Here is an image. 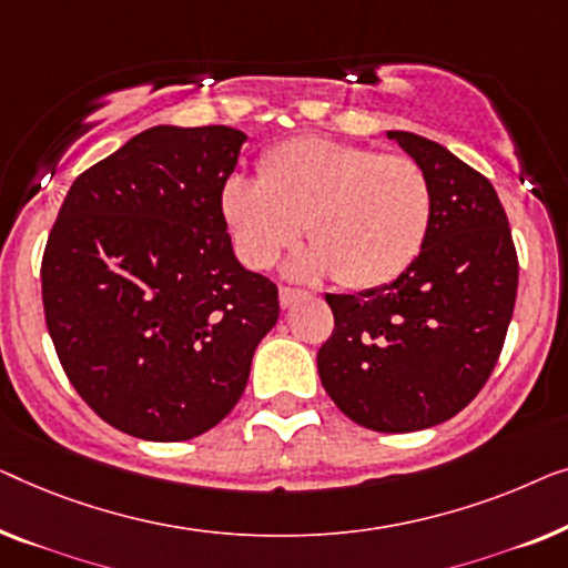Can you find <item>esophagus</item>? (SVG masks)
<instances>
[{
  "label": "esophagus",
  "instance_id": "1",
  "mask_svg": "<svg viewBox=\"0 0 568 568\" xmlns=\"http://www.w3.org/2000/svg\"><path fill=\"white\" fill-rule=\"evenodd\" d=\"M301 298H306V291H301V287H291V285H281V306L283 308L293 306V303Z\"/></svg>",
  "mask_w": 568,
  "mask_h": 568
}]
</instances>
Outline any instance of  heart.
Wrapping results in <instances>:
<instances>
[{"label":"heart","mask_w":568,"mask_h":568,"mask_svg":"<svg viewBox=\"0 0 568 568\" xmlns=\"http://www.w3.org/2000/svg\"><path fill=\"white\" fill-rule=\"evenodd\" d=\"M221 211L250 267L273 265L306 223L311 250L298 257L301 273H332L334 283L363 291L417 260L433 190L412 156L303 135L262 156L260 180L229 178Z\"/></svg>","instance_id":"heart-1"}]
</instances>
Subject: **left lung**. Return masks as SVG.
Returning a JSON list of instances; mask_svg holds the SVG:
<instances>
[{"label": "left lung", "instance_id": "1", "mask_svg": "<svg viewBox=\"0 0 568 568\" xmlns=\"http://www.w3.org/2000/svg\"><path fill=\"white\" fill-rule=\"evenodd\" d=\"M429 180L433 223L394 283L326 293L334 332L318 378L375 433H417L474 402L497 365L517 298V250L491 182L440 143L388 131Z\"/></svg>", "mask_w": 568, "mask_h": 568}]
</instances>
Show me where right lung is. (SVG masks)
Masks as SVG:
<instances>
[{
    "label": "right lung",
    "instance_id": "right-lung-1",
    "mask_svg": "<svg viewBox=\"0 0 568 568\" xmlns=\"http://www.w3.org/2000/svg\"><path fill=\"white\" fill-rule=\"evenodd\" d=\"M246 135L156 125L79 174L48 234L41 283L59 363L125 435L180 443L234 409L281 314L239 265L221 193Z\"/></svg>",
    "mask_w": 568,
    "mask_h": 568
}]
</instances>
